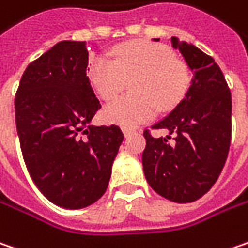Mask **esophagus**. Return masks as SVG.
<instances>
[{
  "label": "esophagus",
  "mask_w": 248,
  "mask_h": 248,
  "mask_svg": "<svg viewBox=\"0 0 248 248\" xmlns=\"http://www.w3.org/2000/svg\"><path fill=\"white\" fill-rule=\"evenodd\" d=\"M123 132H124V135H125V137H128V135H131V134H132V130H128V128H123Z\"/></svg>",
  "instance_id": "obj_1"
}]
</instances>
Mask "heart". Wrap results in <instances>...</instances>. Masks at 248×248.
<instances>
[{
  "mask_svg": "<svg viewBox=\"0 0 248 248\" xmlns=\"http://www.w3.org/2000/svg\"><path fill=\"white\" fill-rule=\"evenodd\" d=\"M88 78L96 93L111 100L131 81L132 94L108 103L103 116L108 123L135 127L179 103L190 85V69L166 46L135 40L113 50V60L94 56L88 64Z\"/></svg>",
  "mask_w": 248,
  "mask_h": 248,
  "instance_id": "b5f03b06",
  "label": "heart"
}]
</instances>
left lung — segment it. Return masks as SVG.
Returning a JSON list of instances; mask_svg holds the SVG:
<instances>
[{
    "mask_svg": "<svg viewBox=\"0 0 248 248\" xmlns=\"http://www.w3.org/2000/svg\"><path fill=\"white\" fill-rule=\"evenodd\" d=\"M157 42V39H155ZM194 78L186 97L151 128L174 134L155 138L143 131V173L159 195L174 202H192L217 183L232 140V94L214 58L195 46L171 37Z\"/></svg>",
    "mask_w": 248,
    "mask_h": 248,
    "instance_id": "1",
    "label": "left lung"
}]
</instances>
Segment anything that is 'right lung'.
I'll return each instance as SVG.
<instances>
[{"label": "right lung", "mask_w": 248, "mask_h": 248, "mask_svg": "<svg viewBox=\"0 0 248 248\" xmlns=\"http://www.w3.org/2000/svg\"><path fill=\"white\" fill-rule=\"evenodd\" d=\"M86 42H60L31 61L15 94L22 156L33 183L53 204L79 209L107 190L124 134L89 125L102 107L86 75Z\"/></svg>", "instance_id": "1"}]
</instances>
